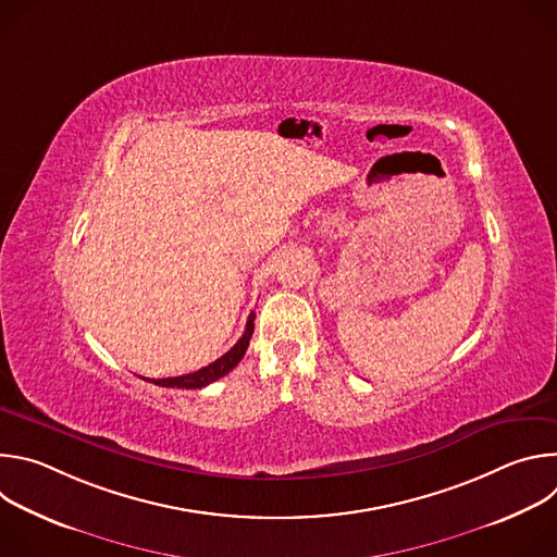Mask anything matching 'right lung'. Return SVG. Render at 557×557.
<instances>
[{
	"label": "right lung",
	"mask_w": 557,
	"mask_h": 557,
	"mask_svg": "<svg viewBox=\"0 0 557 557\" xmlns=\"http://www.w3.org/2000/svg\"><path fill=\"white\" fill-rule=\"evenodd\" d=\"M253 320H256V312L249 314V322H247V331L245 335L237 339V344L224 352L220 359H215L213 363L196 370V372H189V374H183V376H168V379H151V383L156 385H163V387H185V389H198V387H205L213 381H218L220 376L228 374L237 363H240V359L245 357L247 348H249V342H251V335H253ZM149 381V379H147Z\"/></svg>",
	"instance_id": "obj_1"
}]
</instances>
